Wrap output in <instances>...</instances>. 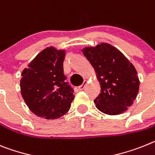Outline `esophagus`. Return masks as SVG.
Masks as SVG:
<instances>
[{
	"label": "esophagus",
	"mask_w": 155,
	"mask_h": 155,
	"mask_svg": "<svg viewBox=\"0 0 155 155\" xmlns=\"http://www.w3.org/2000/svg\"><path fill=\"white\" fill-rule=\"evenodd\" d=\"M87 82H88V81L84 80V82L82 83V84H81L80 86L78 87L79 90H83V89H84V86H85V84H87Z\"/></svg>",
	"instance_id": "esophagus-1"
}]
</instances>
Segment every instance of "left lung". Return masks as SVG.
Segmentation results:
<instances>
[{
    "mask_svg": "<svg viewBox=\"0 0 155 155\" xmlns=\"http://www.w3.org/2000/svg\"><path fill=\"white\" fill-rule=\"evenodd\" d=\"M84 55L95 70L101 92L94 100L99 110L109 115L126 111L140 88L137 70L122 52L108 43L85 47Z\"/></svg>",
    "mask_w": 155,
    "mask_h": 155,
    "instance_id": "8db88e82",
    "label": "left lung"
}]
</instances>
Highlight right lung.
Listing matches in <instances>:
<instances>
[{
    "label": "right lung",
    "instance_id": "add662e5",
    "mask_svg": "<svg viewBox=\"0 0 155 155\" xmlns=\"http://www.w3.org/2000/svg\"><path fill=\"white\" fill-rule=\"evenodd\" d=\"M65 52L53 46L46 48L22 71L21 94L29 109L38 117L59 118L71 108L74 95L65 81Z\"/></svg>",
    "mask_w": 155,
    "mask_h": 155
}]
</instances>
